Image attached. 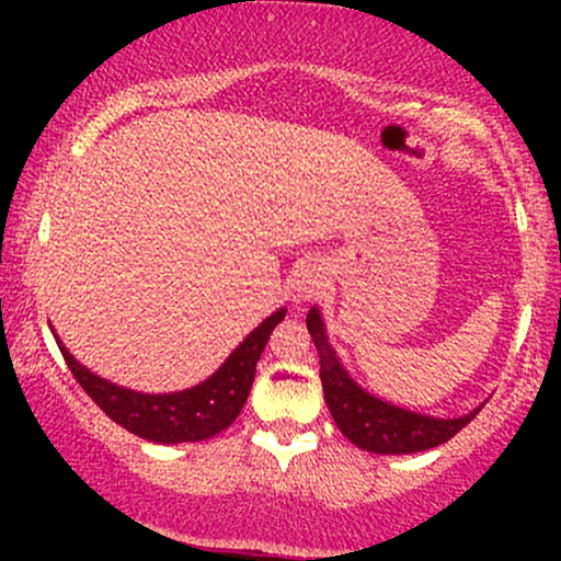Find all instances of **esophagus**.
Returning <instances> with one entry per match:
<instances>
[{
  "mask_svg": "<svg viewBox=\"0 0 561 561\" xmlns=\"http://www.w3.org/2000/svg\"><path fill=\"white\" fill-rule=\"evenodd\" d=\"M327 287V272L321 263H302V266L295 268L293 279H289V295L295 300H313L321 295V289Z\"/></svg>",
  "mask_w": 561,
  "mask_h": 561,
  "instance_id": "34e87169",
  "label": "esophagus"
}]
</instances>
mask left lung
Segmentation results:
<instances>
[{"instance_id":"obj_1","label":"left lung","mask_w":561,"mask_h":561,"mask_svg":"<svg viewBox=\"0 0 561 561\" xmlns=\"http://www.w3.org/2000/svg\"><path fill=\"white\" fill-rule=\"evenodd\" d=\"M313 345L319 351V375L324 388V401L330 405L332 420L353 446L371 450V454H416L440 446L467 427L478 416L480 409L469 411L456 420H435V416L416 414V411L398 409L382 398L369 396L358 388L340 364L337 353L327 340L324 321L319 308H311L306 317Z\"/></svg>"}]
</instances>
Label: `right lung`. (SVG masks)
<instances>
[{
    "label": "right lung",
    "mask_w": 561,
    "mask_h": 561,
    "mask_svg": "<svg viewBox=\"0 0 561 561\" xmlns=\"http://www.w3.org/2000/svg\"><path fill=\"white\" fill-rule=\"evenodd\" d=\"M285 308H279L255 327L214 377L190 390L165 392V396H147L107 382L76 362L60 340L57 345L76 382L115 424L152 443H195L208 440L237 420L253 388L255 364L268 343V334L285 319Z\"/></svg>",
    "instance_id": "obj_1"
}]
</instances>
